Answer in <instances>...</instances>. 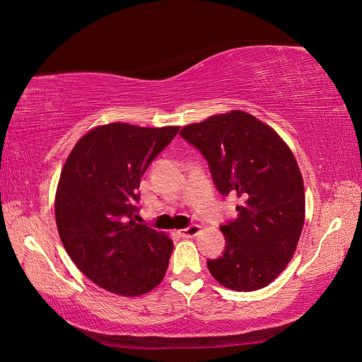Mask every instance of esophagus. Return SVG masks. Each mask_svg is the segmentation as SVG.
Listing matches in <instances>:
<instances>
[{"instance_id": "esophagus-1", "label": "esophagus", "mask_w": 362, "mask_h": 362, "mask_svg": "<svg viewBox=\"0 0 362 362\" xmlns=\"http://www.w3.org/2000/svg\"><path fill=\"white\" fill-rule=\"evenodd\" d=\"M201 226H189L187 228H182L179 230V235L182 238H193V236H197L199 233H201Z\"/></svg>"}]
</instances>
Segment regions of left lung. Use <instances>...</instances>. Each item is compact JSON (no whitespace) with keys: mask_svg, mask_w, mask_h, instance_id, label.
Returning <instances> with one entry per match:
<instances>
[{"mask_svg":"<svg viewBox=\"0 0 362 362\" xmlns=\"http://www.w3.org/2000/svg\"><path fill=\"white\" fill-rule=\"evenodd\" d=\"M210 165L219 193L241 201L221 230L226 252L210 259L214 280L232 291L271 284L294 257L305 224L302 173L275 130L243 110L213 115L180 130Z\"/></svg>","mask_w":362,"mask_h":362,"instance_id":"obj_1","label":"left lung"}]
</instances>
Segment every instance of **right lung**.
I'll return each mask as SVG.
<instances>
[{"instance_id":"1","label":"right lung","mask_w":362,"mask_h":362,"mask_svg":"<svg viewBox=\"0 0 362 362\" xmlns=\"http://www.w3.org/2000/svg\"><path fill=\"white\" fill-rule=\"evenodd\" d=\"M179 129L96 126L74 144L60 173L54 201L60 240L76 267L113 294H148L165 279L173 240L136 224L132 214L141 175Z\"/></svg>"}]
</instances>
